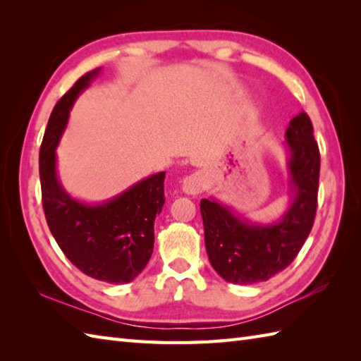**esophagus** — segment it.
I'll return each instance as SVG.
<instances>
[{
  "instance_id": "34e87169",
  "label": "esophagus",
  "mask_w": 361,
  "mask_h": 361,
  "mask_svg": "<svg viewBox=\"0 0 361 361\" xmlns=\"http://www.w3.org/2000/svg\"><path fill=\"white\" fill-rule=\"evenodd\" d=\"M204 188V176L200 172L190 173L183 180V192L188 195H198Z\"/></svg>"
}]
</instances>
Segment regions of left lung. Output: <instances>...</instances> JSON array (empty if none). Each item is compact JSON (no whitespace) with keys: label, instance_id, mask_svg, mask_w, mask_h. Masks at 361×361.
I'll use <instances>...</instances> for the list:
<instances>
[{"label":"left lung","instance_id":"8db88e82","mask_svg":"<svg viewBox=\"0 0 361 361\" xmlns=\"http://www.w3.org/2000/svg\"><path fill=\"white\" fill-rule=\"evenodd\" d=\"M286 149L291 198L274 224H252L216 198L200 202L209 262L228 282L247 286L268 281L293 262L310 234L317 214L319 150L307 113L290 121Z\"/></svg>","mask_w":361,"mask_h":361}]
</instances>
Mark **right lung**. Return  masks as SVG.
<instances>
[{
    "label": "right lung",
    "mask_w": 361,
    "mask_h": 361,
    "mask_svg": "<svg viewBox=\"0 0 361 361\" xmlns=\"http://www.w3.org/2000/svg\"><path fill=\"white\" fill-rule=\"evenodd\" d=\"M101 68L87 73L54 106L40 147V183L46 221L63 255L90 278L109 283L132 282L153 252V224L164 204V175L135 183L109 202L75 200L57 176L56 149L70 111Z\"/></svg>",
    "instance_id": "obj_1"
}]
</instances>
